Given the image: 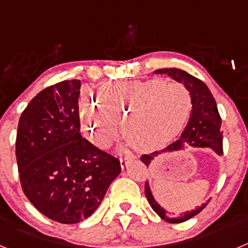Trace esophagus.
Segmentation results:
<instances>
[{
  "instance_id": "34e87169",
  "label": "esophagus",
  "mask_w": 248,
  "mask_h": 248,
  "mask_svg": "<svg viewBox=\"0 0 248 248\" xmlns=\"http://www.w3.org/2000/svg\"><path fill=\"white\" fill-rule=\"evenodd\" d=\"M134 159V156H133V155H126L125 157H120V166H122V169H124L126 166V164L129 163V161H130V160H133Z\"/></svg>"
}]
</instances>
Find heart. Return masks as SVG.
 Instances as JSON below:
<instances>
[{
	"label": "heart",
	"instance_id": "b5f03b06",
	"mask_svg": "<svg viewBox=\"0 0 248 248\" xmlns=\"http://www.w3.org/2000/svg\"><path fill=\"white\" fill-rule=\"evenodd\" d=\"M97 99L85 97L80 119L91 140L108 148L119 134L140 150H154L179 135L191 111V95L185 85L163 79L104 83L98 87Z\"/></svg>",
	"mask_w": 248,
	"mask_h": 248
}]
</instances>
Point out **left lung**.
Returning a JSON list of instances; mask_svg holds the SVG:
<instances>
[{
	"instance_id": "1",
	"label": "left lung",
	"mask_w": 248,
	"mask_h": 248,
	"mask_svg": "<svg viewBox=\"0 0 248 248\" xmlns=\"http://www.w3.org/2000/svg\"><path fill=\"white\" fill-rule=\"evenodd\" d=\"M155 74H166L171 77L172 79L181 83L187 88L191 95V114L185 130L183 131L179 140L174 141L161 151H154L149 155H143L141 161L149 166L151 161L156 159L163 153H172V151L184 150L186 146L192 148H207L214 150L217 155H222V131L221 128V118L217 110V105L215 102L214 95L211 94L207 85L202 80L198 79L196 77L191 76L187 72L181 71L179 68H163L154 72ZM145 195L150 203L151 209L154 210L163 220L170 223H180L194 217L195 215L202 211L207 202L194 209L192 211L186 212L180 216H171L166 212L163 206L155 200L154 195L151 192L149 183L145 184Z\"/></svg>"
}]
</instances>
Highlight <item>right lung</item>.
Segmentation results:
<instances>
[{
	"label": "right lung",
	"instance_id": "right-lung-1",
	"mask_svg": "<svg viewBox=\"0 0 248 248\" xmlns=\"http://www.w3.org/2000/svg\"><path fill=\"white\" fill-rule=\"evenodd\" d=\"M79 79L39 92L18 122L16 157L22 190L50 220L89 217L120 174V163L80 134Z\"/></svg>",
	"mask_w": 248,
	"mask_h": 248
}]
</instances>
